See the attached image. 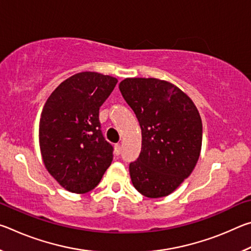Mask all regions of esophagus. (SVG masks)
<instances>
[{
    "label": "esophagus",
    "instance_id": "34e87169",
    "mask_svg": "<svg viewBox=\"0 0 251 251\" xmlns=\"http://www.w3.org/2000/svg\"><path fill=\"white\" fill-rule=\"evenodd\" d=\"M114 152H115L116 156H120V155H121L122 147H121L120 144H116V145H115V151H114Z\"/></svg>",
    "mask_w": 251,
    "mask_h": 251
}]
</instances>
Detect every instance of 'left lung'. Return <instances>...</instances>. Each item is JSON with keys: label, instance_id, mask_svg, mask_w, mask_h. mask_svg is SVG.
Instances as JSON below:
<instances>
[{"label": "left lung", "instance_id": "left-lung-1", "mask_svg": "<svg viewBox=\"0 0 251 251\" xmlns=\"http://www.w3.org/2000/svg\"><path fill=\"white\" fill-rule=\"evenodd\" d=\"M120 91L142 129V151L129 164L131 182L144 196L172 194L197 164L202 124L196 106L172 83L126 78Z\"/></svg>", "mask_w": 251, "mask_h": 251}]
</instances>
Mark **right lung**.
Instances as JSON below:
<instances>
[{"mask_svg":"<svg viewBox=\"0 0 251 251\" xmlns=\"http://www.w3.org/2000/svg\"><path fill=\"white\" fill-rule=\"evenodd\" d=\"M117 79L95 72L67 78L46 100L40 120L44 165L58 184L84 194L100 184L114 148L101 133L100 107Z\"/></svg>","mask_w":251,"mask_h":251,"instance_id":"1","label":"right lung"}]
</instances>
